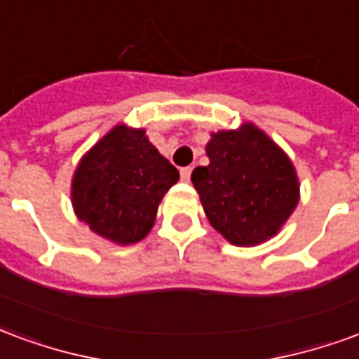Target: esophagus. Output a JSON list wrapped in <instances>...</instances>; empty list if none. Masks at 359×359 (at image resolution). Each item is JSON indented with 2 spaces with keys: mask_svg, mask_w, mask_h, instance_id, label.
<instances>
[{
  "mask_svg": "<svg viewBox=\"0 0 359 359\" xmlns=\"http://www.w3.org/2000/svg\"><path fill=\"white\" fill-rule=\"evenodd\" d=\"M190 175H192V167H182V169H180V180L188 182V180H190Z\"/></svg>",
  "mask_w": 359,
  "mask_h": 359,
  "instance_id": "1",
  "label": "esophagus"
}]
</instances>
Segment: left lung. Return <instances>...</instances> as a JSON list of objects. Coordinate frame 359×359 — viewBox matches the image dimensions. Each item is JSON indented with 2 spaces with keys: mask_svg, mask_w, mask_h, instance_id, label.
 <instances>
[{
  "mask_svg": "<svg viewBox=\"0 0 359 359\" xmlns=\"http://www.w3.org/2000/svg\"><path fill=\"white\" fill-rule=\"evenodd\" d=\"M210 163L192 171L205 217L234 246L264 244L283 229L300 202L294 163L254 123L211 133Z\"/></svg>",
  "mask_w": 359,
  "mask_h": 359,
  "instance_id": "left-lung-1",
  "label": "left lung"
}]
</instances>
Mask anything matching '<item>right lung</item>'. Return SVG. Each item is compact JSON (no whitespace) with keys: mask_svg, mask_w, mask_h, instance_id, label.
<instances>
[{"mask_svg":"<svg viewBox=\"0 0 359 359\" xmlns=\"http://www.w3.org/2000/svg\"><path fill=\"white\" fill-rule=\"evenodd\" d=\"M179 171L148 140L144 128L115 125L81 157L71 182L74 215L105 241H144Z\"/></svg>","mask_w":359,"mask_h":359,"instance_id":"add662e5","label":"right lung"}]
</instances>
